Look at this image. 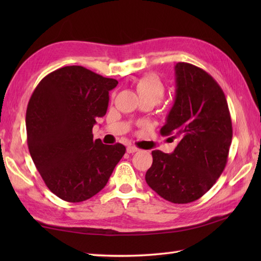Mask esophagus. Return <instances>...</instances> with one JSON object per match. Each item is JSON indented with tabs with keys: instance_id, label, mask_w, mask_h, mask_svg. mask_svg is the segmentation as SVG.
Masks as SVG:
<instances>
[{
	"instance_id": "34e87169",
	"label": "esophagus",
	"mask_w": 261,
	"mask_h": 261,
	"mask_svg": "<svg viewBox=\"0 0 261 261\" xmlns=\"http://www.w3.org/2000/svg\"><path fill=\"white\" fill-rule=\"evenodd\" d=\"M137 151H139V149H138V148L135 147V146H127V147H126V152L135 153V152H137Z\"/></svg>"
}]
</instances>
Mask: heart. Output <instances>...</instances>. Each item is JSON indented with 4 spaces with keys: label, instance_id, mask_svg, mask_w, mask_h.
<instances>
[{
    "label": "heart",
    "instance_id": "obj_1",
    "mask_svg": "<svg viewBox=\"0 0 261 261\" xmlns=\"http://www.w3.org/2000/svg\"><path fill=\"white\" fill-rule=\"evenodd\" d=\"M136 90L140 99H149L157 104L163 99L166 87L158 75L147 74L137 82Z\"/></svg>",
    "mask_w": 261,
    "mask_h": 261
}]
</instances>
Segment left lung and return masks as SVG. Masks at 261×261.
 Instances as JSON below:
<instances>
[{"instance_id": "obj_1", "label": "left lung", "mask_w": 261, "mask_h": 261, "mask_svg": "<svg viewBox=\"0 0 261 261\" xmlns=\"http://www.w3.org/2000/svg\"><path fill=\"white\" fill-rule=\"evenodd\" d=\"M175 76V102L160 134L179 142L173 153L151 152L146 181L163 198L186 204L202 197L224 170L232 122L222 88L206 71L177 63Z\"/></svg>"}]
</instances>
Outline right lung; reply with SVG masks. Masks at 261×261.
Listing matches in <instances>:
<instances>
[{
    "instance_id": "1",
    "label": "right lung",
    "mask_w": 261,
    "mask_h": 261,
    "mask_svg": "<svg viewBox=\"0 0 261 261\" xmlns=\"http://www.w3.org/2000/svg\"><path fill=\"white\" fill-rule=\"evenodd\" d=\"M116 85L82 66H66L43 77L29 99L31 158L47 187L66 202L86 201L103 190L125 153L121 143L103 145L92 134Z\"/></svg>"
}]
</instances>
